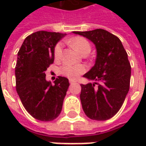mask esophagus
Returning <instances> with one entry per match:
<instances>
[{
  "instance_id": "1",
  "label": "esophagus",
  "mask_w": 146,
  "mask_h": 146,
  "mask_svg": "<svg viewBox=\"0 0 146 146\" xmlns=\"http://www.w3.org/2000/svg\"><path fill=\"white\" fill-rule=\"evenodd\" d=\"M69 82H70V84H73V83H76V80H73V79H70L69 80Z\"/></svg>"
}]
</instances>
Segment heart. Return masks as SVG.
<instances>
[{
    "mask_svg": "<svg viewBox=\"0 0 146 146\" xmlns=\"http://www.w3.org/2000/svg\"><path fill=\"white\" fill-rule=\"evenodd\" d=\"M68 41L73 45L76 50L80 51L81 54H84L85 52H90L91 51V43L89 42L88 39L81 36H77L70 39ZM62 48L63 44L62 43H58L54 46V57L55 59H59L62 57ZM86 71V67L83 65H73V64L66 63L63 65L61 68V73L64 76H67L69 78H76L84 73Z\"/></svg>",
    "mask_w": 146,
    "mask_h": 146,
    "instance_id": "heart-1",
    "label": "heart"
}]
</instances>
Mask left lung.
<instances>
[{"label":"left lung","instance_id":"left-lung-1","mask_svg":"<svg viewBox=\"0 0 146 146\" xmlns=\"http://www.w3.org/2000/svg\"><path fill=\"white\" fill-rule=\"evenodd\" d=\"M73 33L92 40L97 49L95 66L84 76L98 83L80 84L83 110L92 119H110L121 108L128 93L131 70L127 54L120 40L107 30Z\"/></svg>","mask_w":146,"mask_h":146}]
</instances>
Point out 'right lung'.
<instances>
[{
    "label": "right lung",
    "instance_id": "add662e5",
    "mask_svg": "<svg viewBox=\"0 0 146 146\" xmlns=\"http://www.w3.org/2000/svg\"><path fill=\"white\" fill-rule=\"evenodd\" d=\"M66 34L38 31L25 39L15 66L16 92L24 108L33 118L51 121L59 116L70 86L64 76L54 84L45 79V71L54 62V48Z\"/></svg>",
    "mask_w": 146,
    "mask_h": 146
}]
</instances>
